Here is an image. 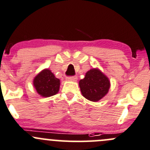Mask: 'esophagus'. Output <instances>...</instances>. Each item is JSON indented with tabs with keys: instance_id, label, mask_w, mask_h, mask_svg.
Instances as JSON below:
<instances>
[{
	"instance_id": "esophagus-1",
	"label": "esophagus",
	"mask_w": 150,
	"mask_h": 150,
	"mask_svg": "<svg viewBox=\"0 0 150 150\" xmlns=\"http://www.w3.org/2000/svg\"><path fill=\"white\" fill-rule=\"evenodd\" d=\"M67 80L69 81H77L78 80V77L77 76H69L67 78Z\"/></svg>"
}]
</instances>
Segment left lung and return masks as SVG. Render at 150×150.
<instances>
[{"instance_id":"1","label":"left lung","mask_w":150,"mask_h":150,"mask_svg":"<svg viewBox=\"0 0 150 150\" xmlns=\"http://www.w3.org/2000/svg\"><path fill=\"white\" fill-rule=\"evenodd\" d=\"M79 86L86 99L96 102L108 93L110 81L99 69L93 68L88 71L83 79L79 81Z\"/></svg>"}]
</instances>
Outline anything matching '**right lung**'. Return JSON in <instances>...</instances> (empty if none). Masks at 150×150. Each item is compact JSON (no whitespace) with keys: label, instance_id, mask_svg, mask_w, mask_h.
Here are the masks:
<instances>
[{"label":"right lung","instance_id":"1","mask_svg":"<svg viewBox=\"0 0 150 150\" xmlns=\"http://www.w3.org/2000/svg\"><path fill=\"white\" fill-rule=\"evenodd\" d=\"M33 85L38 93L43 97L57 94L59 90L60 81L48 69L42 70L33 80Z\"/></svg>","mask_w":150,"mask_h":150}]
</instances>
